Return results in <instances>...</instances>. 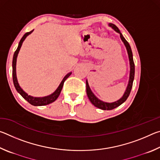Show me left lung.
I'll return each instance as SVG.
<instances>
[{
	"label": "left lung",
	"instance_id": "left-lung-1",
	"mask_svg": "<svg viewBox=\"0 0 160 160\" xmlns=\"http://www.w3.org/2000/svg\"><path fill=\"white\" fill-rule=\"evenodd\" d=\"M109 25L110 27L114 29V30L118 32V33L120 34V37L122 42H123L124 45L126 48L127 52H128V58H129V62H130V75H129V80H128V86H127L126 90L124 92L123 97H121V99H119L117 101H116L114 102H112V103H108V102H103L102 100L99 99L97 97L94 95V93L92 92L90 90V86H89V84L88 82V80H86V91H87V94H88V97L90 101L91 102L92 104L94 106H95L96 107L99 108L100 109L102 110H112L115 109V108L118 107V106H120L121 104H122L123 103L126 101L128 98L130 93H131V89H132V82H133V80H134V75H135V64L133 62V58H132V51H131V48L130 47V45L128 44V42L126 41L125 38L123 37L122 34L121 33L120 30H119L118 28L116 27L115 25H113L112 23H109Z\"/></svg>",
	"mask_w": 160,
	"mask_h": 160
}]
</instances>
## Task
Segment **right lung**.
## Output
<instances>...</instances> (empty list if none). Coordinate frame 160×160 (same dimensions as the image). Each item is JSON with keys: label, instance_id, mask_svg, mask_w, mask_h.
<instances>
[{"label": "right lung", "instance_id": "add662e5", "mask_svg": "<svg viewBox=\"0 0 160 160\" xmlns=\"http://www.w3.org/2000/svg\"><path fill=\"white\" fill-rule=\"evenodd\" d=\"M34 31L32 30L31 32H27L24 36L22 37V39H20V42H19L18 47V48L16 49V51H15L14 55H13V59H12V80H13V83H14V86L16 89V90L18 91V93L20 94V95L23 97L24 99H26L29 104H31L33 106H44V105H47L53 102L54 101H56V99L60 94L62 88L63 86V83L65 82L68 78L70 75H71L72 72H70L69 73H68L66 76L63 78V80L61 81V82L60 83V85L58 87V88L56 89L54 92H53L52 94H51L50 95L46 96V97H32L30 95H28V94H27L25 91H24L22 89L20 88V85L18 82V79H17V75H16V62H17V57L18 55L19 51H20V48L22 47V44L24 42V40L26 39V37L28 36L29 34H30L32 32Z\"/></svg>", "mask_w": 160, "mask_h": 160}]
</instances>
